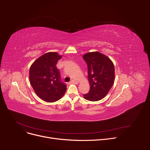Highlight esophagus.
I'll return each mask as SVG.
<instances>
[{
  "instance_id": "34e87169",
  "label": "esophagus",
  "mask_w": 150,
  "mask_h": 150,
  "mask_svg": "<svg viewBox=\"0 0 150 150\" xmlns=\"http://www.w3.org/2000/svg\"><path fill=\"white\" fill-rule=\"evenodd\" d=\"M77 83H78V82H77L76 81H75V80H71V81L69 82V84H77Z\"/></svg>"
}]
</instances>
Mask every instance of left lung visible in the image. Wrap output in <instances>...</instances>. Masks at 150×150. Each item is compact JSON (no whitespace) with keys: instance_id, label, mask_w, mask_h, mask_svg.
<instances>
[{"instance_id":"obj_1","label":"left lung","mask_w":150,"mask_h":150,"mask_svg":"<svg viewBox=\"0 0 150 150\" xmlns=\"http://www.w3.org/2000/svg\"><path fill=\"white\" fill-rule=\"evenodd\" d=\"M83 59L88 65L90 90L83 97L89 101H96L104 98L114 82L115 69L113 62L106 55L98 52L86 53Z\"/></svg>"}]
</instances>
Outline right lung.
<instances>
[{
  "instance_id": "right-lung-1",
  "label": "right lung",
  "mask_w": 150,
  "mask_h": 150,
  "mask_svg": "<svg viewBox=\"0 0 150 150\" xmlns=\"http://www.w3.org/2000/svg\"><path fill=\"white\" fill-rule=\"evenodd\" d=\"M61 57L56 52L47 53L30 68V84L37 96L44 101H58L66 91L67 86L61 81L60 72L56 66Z\"/></svg>"
}]
</instances>
